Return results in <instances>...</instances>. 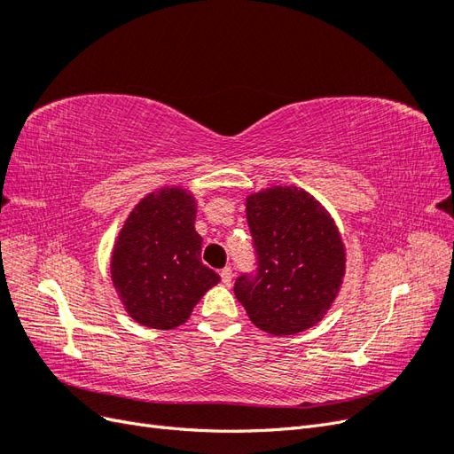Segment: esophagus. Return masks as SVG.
Listing matches in <instances>:
<instances>
[{
    "instance_id": "1",
    "label": "esophagus",
    "mask_w": 454,
    "mask_h": 454,
    "mask_svg": "<svg viewBox=\"0 0 454 454\" xmlns=\"http://www.w3.org/2000/svg\"><path fill=\"white\" fill-rule=\"evenodd\" d=\"M219 277H222V282L225 286H229L231 280H232V270L229 267H225V269H222V272H219Z\"/></svg>"
}]
</instances>
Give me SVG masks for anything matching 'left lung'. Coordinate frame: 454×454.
I'll return each mask as SVG.
<instances>
[{
    "label": "left lung",
    "instance_id": "obj_1",
    "mask_svg": "<svg viewBox=\"0 0 454 454\" xmlns=\"http://www.w3.org/2000/svg\"><path fill=\"white\" fill-rule=\"evenodd\" d=\"M255 267L235 280L250 320L270 335H294L324 318L345 274V248L322 204L297 187L246 200Z\"/></svg>",
    "mask_w": 454,
    "mask_h": 454
}]
</instances>
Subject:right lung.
Returning <instances> with one entry per match:
<instances>
[{"label": "right lung", "instance_id": "obj_1", "mask_svg": "<svg viewBox=\"0 0 454 454\" xmlns=\"http://www.w3.org/2000/svg\"><path fill=\"white\" fill-rule=\"evenodd\" d=\"M195 200L182 189L145 197L119 232L112 280L136 322L153 329L184 324L199 299L219 282L200 261Z\"/></svg>", "mask_w": 454, "mask_h": 454}]
</instances>
